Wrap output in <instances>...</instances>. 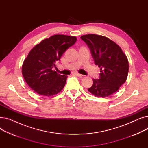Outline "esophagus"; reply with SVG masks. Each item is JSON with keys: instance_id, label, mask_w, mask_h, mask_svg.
Listing matches in <instances>:
<instances>
[{"instance_id": "esophagus-1", "label": "esophagus", "mask_w": 148, "mask_h": 148, "mask_svg": "<svg viewBox=\"0 0 148 148\" xmlns=\"http://www.w3.org/2000/svg\"><path fill=\"white\" fill-rule=\"evenodd\" d=\"M75 75H77V76L79 77H82L83 76V75L80 74H79V73H75Z\"/></svg>"}]
</instances>
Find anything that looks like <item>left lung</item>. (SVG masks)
<instances>
[{"instance_id":"1","label":"left lung","mask_w":148,"mask_h":148,"mask_svg":"<svg viewBox=\"0 0 148 148\" xmlns=\"http://www.w3.org/2000/svg\"><path fill=\"white\" fill-rule=\"evenodd\" d=\"M80 38L90 49L95 64L101 68L99 79H93L88 91L97 97L111 95L127 80L129 64L126 54L107 37L91 34Z\"/></svg>"}]
</instances>
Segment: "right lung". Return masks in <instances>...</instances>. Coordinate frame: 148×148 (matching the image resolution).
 <instances>
[{
	"instance_id": "obj_1",
	"label": "right lung",
	"mask_w": 148,
	"mask_h": 148,
	"mask_svg": "<svg viewBox=\"0 0 148 148\" xmlns=\"http://www.w3.org/2000/svg\"><path fill=\"white\" fill-rule=\"evenodd\" d=\"M76 41L75 36L54 35L30 51L23 62L22 74L29 86L38 94L53 96L64 89L68 76L58 74L52 68Z\"/></svg>"
}]
</instances>
